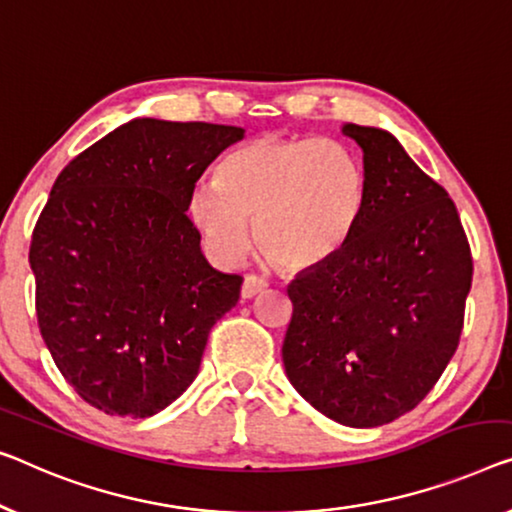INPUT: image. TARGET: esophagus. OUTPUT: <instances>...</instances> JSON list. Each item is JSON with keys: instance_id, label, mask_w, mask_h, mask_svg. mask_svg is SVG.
Here are the masks:
<instances>
[{"instance_id": "esophagus-1", "label": "esophagus", "mask_w": 512, "mask_h": 512, "mask_svg": "<svg viewBox=\"0 0 512 512\" xmlns=\"http://www.w3.org/2000/svg\"><path fill=\"white\" fill-rule=\"evenodd\" d=\"M266 289V280H262L259 276H253V273H248L246 278H243V285H241V299H253L259 292H264Z\"/></svg>"}]
</instances>
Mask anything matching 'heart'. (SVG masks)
<instances>
[{"label":"heart","instance_id":"1","mask_svg":"<svg viewBox=\"0 0 512 512\" xmlns=\"http://www.w3.org/2000/svg\"><path fill=\"white\" fill-rule=\"evenodd\" d=\"M368 204V174L333 137H255L220 165L218 181L195 183L188 216L220 262L259 248L289 271L322 266L352 241Z\"/></svg>","mask_w":512,"mask_h":512}]
</instances>
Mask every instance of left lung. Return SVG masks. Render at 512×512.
<instances>
[{
    "instance_id": "1",
    "label": "left lung",
    "mask_w": 512,
    "mask_h": 512,
    "mask_svg": "<svg viewBox=\"0 0 512 512\" xmlns=\"http://www.w3.org/2000/svg\"><path fill=\"white\" fill-rule=\"evenodd\" d=\"M342 133L363 149L368 204L352 241L287 287L282 363L324 416L377 427L414 409L446 370L474 262L453 200L391 133Z\"/></svg>"
}]
</instances>
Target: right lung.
<instances>
[{
  "mask_svg": "<svg viewBox=\"0 0 512 512\" xmlns=\"http://www.w3.org/2000/svg\"><path fill=\"white\" fill-rule=\"evenodd\" d=\"M243 128L133 119L68 163L36 220L38 329L75 393L147 418L193 384L243 278L200 250L188 195Z\"/></svg>",
  "mask_w": 512,
  "mask_h": 512,
  "instance_id": "obj_1",
  "label": "right lung"
}]
</instances>
